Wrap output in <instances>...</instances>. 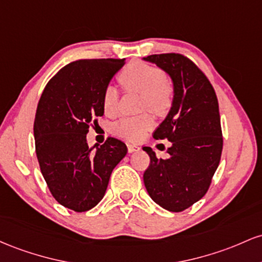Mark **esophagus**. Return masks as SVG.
Instances as JSON below:
<instances>
[{
  "label": "esophagus",
  "mask_w": 262,
  "mask_h": 262,
  "mask_svg": "<svg viewBox=\"0 0 262 262\" xmlns=\"http://www.w3.org/2000/svg\"><path fill=\"white\" fill-rule=\"evenodd\" d=\"M127 151L128 154H134V152L140 151V147L136 145H131V143H127Z\"/></svg>",
  "instance_id": "obj_1"
}]
</instances>
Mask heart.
Listing matches in <instances>:
<instances>
[{
	"label": "heart",
	"mask_w": 262,
	"mask_h": 262,
	"mask_svg": "<svg viewBox=\"0 0 262 262\" xmlns=\"http://www.w3.org/2000/svg\"><path fill=\"white\" fill-rule=\"evenodd\" d=\"M120 81L126 89L142 95V108L157 115H164L173 101V90L166 81V75L160 68L136 61L120 74ZM117 90L111 85L102 94V107L105 114L113 115L116 111ZM154 117L148 114L136 117H123L114 125V132L130 141H140L154 126Z\"/></svg>",
	"instance_id": "1"
}]
</instances>
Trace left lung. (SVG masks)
Returning a JSON list of instances; mask_svg holds the SVG:
<instances>
[{"instance_id": "left-lung-1", "label": "left lung", "mask_w": 262, "mask_h": 262, "mask_svg": "<svg viewBox=\"0 0 262 262\" xmlns=\"http://www.w3.org/2000/svg\"><path fill=\"white\" fill-rule=\"evenodd\" d=\"M143 60L167 73L173 84L169 113L154 134L156 140L172 142L169 158H157L151 147H143L151 158L143 183L152 201L178 213L204 196L219 166L223 136L218 99L207 76L183 55L154 54Z\"/></svg>"}]
</instances>
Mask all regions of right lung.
Wrapping results in <instances>:
<instances>
[{
  "instance_id": "add662e5",
  "label": "right lung",
  "mask_w": 262,
  "mask_h": 262,
  "mask_svg": "<svg viewBox=\"0 0 262 262\" xmlns=\"http://www.w3.org/2000/svg\"><path fill=\"white\" fill-rule=\"evenodd\" d=\"M125 59H83L61 68L44 88L34 119L36 154L49 190L59 204L90 210L104 198L111 172L127 154L122 141L88 146L102 94Z\"/></svg>"
}]
</instances>
